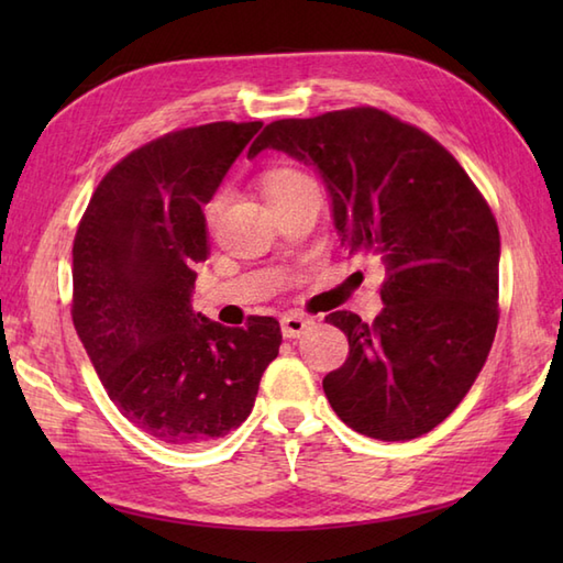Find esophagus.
Masks as SVG:
<instances>
[{"label": "esophagus", "instance_id": "34e87169", "mask_svg": "<svg viewBox=\"0 0 563 563\" xmlns=\"http://www.w3.org/2000/svg\"><path fill=\"white\" fill-rule=\"evenodd\" d=\"M309 324H312V321L300 317V314H285L280 319V329H283L285 339H300L302 333L309 329Z\"/></svg>", "mask_w": 563, "mask_h": 563}]
</instances>
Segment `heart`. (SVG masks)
<instances>
[{
    "label": "heart",
    "instance_id": "obj_1",
    "mask_svg": "<svg viewBox=\"0 0 563 563\" xmlns=\"http://www.w3.org/2000/svg\"><path fill=\"white\" fill-rule=\"evenodd\" d=\"M305 184H312V181H309V178H307L305 174H300V172H292V169H275V172H271V174L266 176V196H268V198L280 196V194H285V190H292V188L305 186ZM222 206H224V196H222V194L214 196V198L210 200V206H208V220H210V222L218 220V214H220Z\"/></svg>",
    "mask_w": 563,
    "mask_h": 563
}]
</instances>
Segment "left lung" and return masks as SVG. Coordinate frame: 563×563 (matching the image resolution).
Returning <instances> with one entry per match:
<instances>
[{"label": "left lung", "mask_w": 563, "mask_h": 563, "mask_svg": "<svg viewBox=\"0 0 563 563\" xmlns=\"http://www.w3.org/2000/svg\"><path fill=\"white\" fill-rule=\"evenodd\" d=\"M312 166L351 256L387 266L367 324L333 312L349 361L324 377L331 409L375 440H411L457 409L498 327V224L452 154L377 109L275 121L249 150Z\"/></svg>", "instance_id": "1"}]
</instances>
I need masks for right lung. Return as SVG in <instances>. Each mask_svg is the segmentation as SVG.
<instances>
[{
    "label": "right lung",
    "instance_id": "obj_1",
    "mask_svg": "<svg viewBox=\"0 0 563 563\" xmlns=\"http://www.w3.org/2000/svg\"><path fill=\"white\" fill-rule=\"evenodd\" d=\"M263 123L178 130L115 164L71 249V319L101 385L130 423L166 445L224 438L254 409L280 324L244 329L194 312L210 256L206 206Z\"/></svg>",
    "mask_w": 563,
    "mask_h": 563
}]
</instances>
